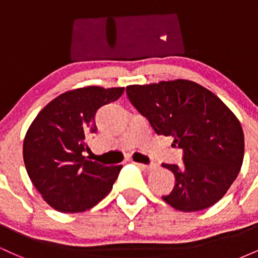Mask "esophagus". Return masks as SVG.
I'll return each instance as SVG.
<instances>
[{
    "mask_svg": "<svg viewBox=\"0 0 258 258\" xmlns=\"http://www.w3.org/2000/svg\"><path fill=\"white\" fill-rule=\"evenodd\" d=\"M132 162L135 165H137L138 167H141L142 170H146V171H153V170H156V168H158V165L156 164L146 165V164H141V162H135V161H132Z\"/></svg>",
    "mask_w": 258,
    "mask_h": 258,
    "instance_id": "34e87169",
    "label": "esophagus"
}]
</instances>
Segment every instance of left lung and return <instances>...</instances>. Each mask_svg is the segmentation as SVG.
Here are the masks:
<instances>
[{
	"instance_id": "obj_1",
	"label": "left lung",
	"mask_w": 258,
	"mask_h": 258,
	"mask_svg": "<svg viewBox=\"0 0 258 258\" xmlns=\"http://www.w3.org/2000/svg\"><path fill=\"white\" fill-rule=\"evenodd\" d=\"M131 104L155 135L173 137L180 165L162 164L174 176L164 199L184 212L212 206L238 177L244 159V133L227 105L203 86L188 81L126 87Z\"/></svg>"
}]
</instances>
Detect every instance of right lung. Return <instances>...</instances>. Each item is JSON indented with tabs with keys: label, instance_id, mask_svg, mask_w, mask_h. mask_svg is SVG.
Returning <instances> with one entry per match:
<instances>
[{
	"label": "right lung",
	"instance_id": "obj_1",
	"mask_svg": "<svg viewBox=\"0 0 258 258\" xmlns=\"http://www.w3.org/2000/svg\"><path fill=\"white\" fill-rule=\"evenodd\" d=\"M123 88L90 86L65 92L38 112L26 132L23 155L31 182L48 205L64 214L84 212L110 193L122 166L86 160L97 132L100 106L119 99Z\"/></svg>",
	"mask_w": 258,
	"mask_h": 258
}]
</instances>
